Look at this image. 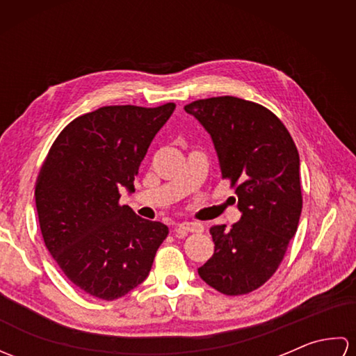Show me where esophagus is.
I'll return each mask as SVG.
<instances>
[{
    "label": "esophagus",
    "instance_id": "esophagus-1",
    "mask_svg": "<svg viewBox=\"0 0 356 356\" xmlns=\"http://www.w3.org/2000/svg\"><path fill=\"white\" fill-rule=\"evenodd\" d=\"M176 232H203V225L202 223H195V222H184L180 223L177 228H176Z\"/></svg>",
    "mask_w": 356,
    "mask_h": 356
}]
</instances>
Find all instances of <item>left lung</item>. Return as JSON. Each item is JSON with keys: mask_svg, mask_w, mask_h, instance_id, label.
Returning <instances> with one entry per match:
<instances>
[{"mask_svg": "<svg viewBox=\"0 0 356 356\" xmlns=\"http://www.w3.org/2000/svg\"><path fill=\"white\" fill-rule=\"evenodd\" d=\"M185 111L213 138L222 179L243 213L231 228L211 226L214 255L199 275L220 293L246 295L275 274L297 232L303 209L298 149L282 120L257 102L217 96Z\"/></svg>", "mask_w": 356, "mask_h": 356, "instance_id": "obj_1", "label": "left lung"}]
</instances>
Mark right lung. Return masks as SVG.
Masks as SVG:
<instances>
[{
  "label": "right lung",
  "instance_id": "add662e5",
  "mask_svg": "<svg viewBox=\"0 0 356 356\" xmlns=\"http://www.w3.org/2000/svg\"><path fill=\"white\" fill-rule=\"evenodd\" d=\"M176 104L147 108L107 105L78 116L58 134L36 179L35 200L45 248L70 282L113 301L149 274L168 226L120 205L134 190L151 140Z\"/></svg>",
  "mask_w": 356,
  "mask_h": 356
}]
</instances>
